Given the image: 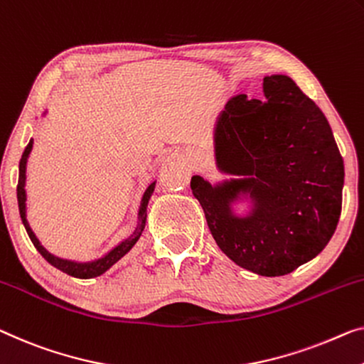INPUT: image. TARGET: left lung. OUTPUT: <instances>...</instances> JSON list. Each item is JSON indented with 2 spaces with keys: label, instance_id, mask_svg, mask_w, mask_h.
Masks as SVG:
<instances>
[{
  "label": "left lung",
  "instance_id": "8db88e82",
  "mask_svg": "<svg viewBox=\"0 0 364 364\" xmlns=\"http://www.w3.org/2000/svg\"><path fill=\"white\" fill-rule=\"evenodd\" d=\"M217 168L237 178H191L222 252L259 276H284L330 242L341 213L345 166L327 117L286 75L263 78V101L237 95L219 114ZM251 203L238 216L233 204Z\"/></svg>",
  "mask_w": 364,
  "mask_h": 364
}]
</instances>
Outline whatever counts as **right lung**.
Here are the masks:
<instances>
[{
	"label": "right lung",
	"mask_w": 364,
	"mask_h": 364,
	"mask_svg": "<svg viewBox=\"0 0 364 364\" xmlns=\"http://www.w3.org/2000/svg\"><path fill=\"white\" fill-rule=\"evenodd\" d=\"M32 144H34V140L31 139L29 144H27L26 150H24L23 156H21L19 181H18L19 214H21V219H23V224L26 227L27 235H29L31 242L34 243L37 252H39L42 257L52 264V267H55L57 269L63 271V273L73 276V278H80V279H90V278H96V276H101L102 273H106V271L109 269L112 264H116L119 259L124 257V255L132 250V247L135 245V243H137L140 235H142V232L145 229V222H147V205H149V200L151 198V194H154V191H155L156 181L150 183L147 189H145L142 200H140V205H139L137 227H135V230L126 238V240L117 243V245L114 247L112 250H109L106 255H102L101 258L93 259V262H83V263H81V262H73V259H65V258H60V257H55V255H52L50 252L46 250V248L42 247V243L39 242V238H37L34 232H32L29 222H27V215H26V199H27L26 198V166H27V159H29V154L32 150Z\"/></svg>",
	"instance_id": "add662e5"
}]
</instances>
